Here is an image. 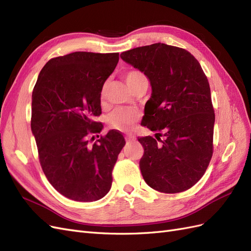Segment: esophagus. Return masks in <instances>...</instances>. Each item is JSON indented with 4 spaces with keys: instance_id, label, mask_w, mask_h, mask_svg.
<instances>
[{
    "instance_id": "esophagus-1",
    "label": "esophagus",
    "mask_w": 251,
    "mask_h": 251,
    "mask_svg": "<svg viewBox=\"0 0 251 251\" xmlns=\"http://www.w3.org/2000/svg\"><path fill=\"white\" fill-rule=\"evenodd\" d=\"M136 139V137L134 135H127V136H126V142H132V141H134Z\"/></svg>"
}]
</instances>
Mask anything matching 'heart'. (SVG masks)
I'll return each instance as SVG.
<instances>
[{
    "label": "heart",
    "mask_w": 251,
    "mask_h": 251,
    "mask_svg": "<svg viewBox=\"0 0 251 251\" xmlns=\"http://www.w3.org/2000/svg\"><path fill=\"white\" fill-rule=\"evenodd\" d=\"M124 77L126 79V85L128 86L133 92L140 87L143 82H147V77L139 70H128L125 73ZM107 92V83H103L100 89V100L103 101ZM139 119V113L132 109L118 108L114 110L107 118V123L110 127L114 130H118L121 132H127L132 130L135 124Z\"/></svg>",
    "instance_id": "obj_1"
}]
</instances>
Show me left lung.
Instances as JSON below:
<instances>
[{"mask_svg":"<svg viewBox=\"0 0 251 251\" xmlns=\"http://www.w3.org/2000/svg\"><path fill=\"white\" fill-rule=\"evenodd\" d=\"M120 56L151 85L142 123L156 134L138 137L144 149L142 177L158 192H184L202 178L214 151L215 110L206 75L187 50L165 44L134 48Z\"/></svg>","mask_w":251,"mask_h":251,"instance_id":"left-lung-1","label":"left lung"}]
</instances>
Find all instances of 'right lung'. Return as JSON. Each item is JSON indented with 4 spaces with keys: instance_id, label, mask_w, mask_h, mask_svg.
Returning a JSON list of instances; mask_svg holds the SVG:
<instances>
[{
    "instance_id": "obj_1",
    "label": "right lung",
    "mask_w": 251,
    "mask_h": 251,
    "mask_svg": "<svg viewBox=\"0 0 251 251\" xmlns=\"http://www.w3.org/2000/svg\"><path fill=\"white\" fill-rule=\"evenodd\" d=\"M119 53L73 52L51 58L32 92L31 131L50 184L79 202L101 199L126 141L119 131L100 133V89L115 69ZM100 137V136H98Z\"/></svg>"
}]
</instances>
